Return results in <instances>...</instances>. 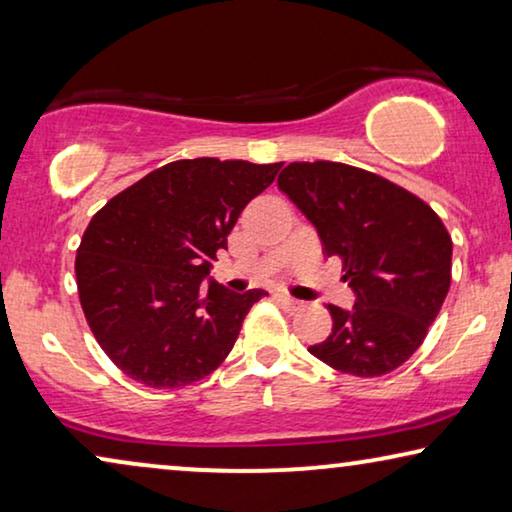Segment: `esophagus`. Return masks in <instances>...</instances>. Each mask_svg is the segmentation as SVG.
I'll list each match as a JSON object with an SVG mask.
<instances>
[{"label":"esophagus","mask_w":512,"mask_h":512,"mask_svg":"<svg viewBox=\"0 0 512 512\" xmlns=\"http://www.w3.org/2000/svg\"><path fill=\"white\" fill-rule=\"evenodd\" d=\"M275 298L279 300V303H282V305L286 307V310H298V307H300L298 300H296V298H291L289 293H275Z\"/></svg>","instance_id":"1"}]
</instances>
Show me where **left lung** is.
I'll return each instance as SVG.
<instances>
[{
    "label": "left lung",
    "instance_id": "obj_1",
    "mask_svg": "<svg viewBox=\"0 0 512 512\" xmlns=\"http://www.w3.org/2000/svg\"><path fill=\"white\" fill-rule=\"evenodd\" d=\"M279 191L340 256L356 293L352 310L328 305L333 331L310 354L340 373L380 377L422 345L452 279V237L415 193L331 160L286 165Z\"/></svg>",
    "mask_w": 512,
    "mask_h": 512
}]
</instances>
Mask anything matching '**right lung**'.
Returning a JSON list of instances; mask_svg holds the SVG:
<instances>
[{
    "label": "right lung",
    "mask_w": 512,
    "mask_h": 512,
    "mask_svg": "<svg viewBox=\"0 0 512 512\" xmlns=\"http://www.w3.org/2000/svg\"><path fill=\"white\" fill-rule=\"evenodd\" d=\"M282 163L174 160L114 195L76 249V286L104 354L132 380L177 389L226 361L251 305L205 277L242 209Z\"/></svg>",
    "instance_id": "obj_1"
}]
</instances>
